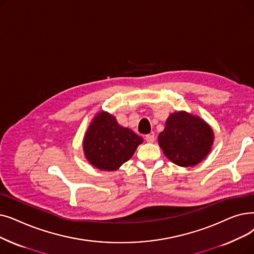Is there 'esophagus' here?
Wrapping results in <instances>:
<instances>
[{"label": "esophagus", "mask_w": 254, "mask_h": 254, "mask_svg": "<svg viewBox=\"0 0 254 254\" xmlns=\"http://www.w3.org/2000/svg\"><path fill=\"white\" fill-rule=\"evenodd\" d=\"M145 140L147 143H153L154 140H156V137H154L153 134H150V135H146L145 136Z\"/></svg>", "instance_id": "esophagus-1"}]
</instances>
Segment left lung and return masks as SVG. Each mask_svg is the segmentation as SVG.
Returning <instances> with one entry per match:
<instances>
[{"label":"left lung","instance_id":"obj_1","mask_svg":"<svg viewBox=\"0 0 254 254\" xmlns=\"http://www.w3.org/2000/svg\"><path fill=\"white\" fill-rule=\"evenodd\" d=\"M214 139L211 126L187 111L171 113L158 137L165 156L182 167L199 164L211 151Z\"/></svg>","mask_w":254,"mask_h":254}]
</instances>
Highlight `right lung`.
Wrapping results in <instances>:
<instances>
[{
  "label": "right lung",
  "instance_id": "add662e5",
  "mask_svg": "<svg viewBox=\"0 0 254 254\" xmlns=\"http://www.w3.org/2000/svg\"><path fill=\"white\" fill-rule=\"evenodd\" d=\"M142 142L143 139L133 130L120 126L114 115L100 111L86 130L83 151L93 167L115 171L133 157Z\"/></svg>",
  "mask_w": 254,
  "mask_h": 254
}]
</instances>
